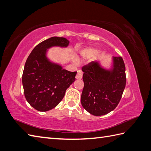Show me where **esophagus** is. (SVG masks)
Masks as SVG:
<instances>
[{"instance_id":"obj_1","label":"esophagus","mask_w":151,"mask_h":151,"mask_svg":"<svg viewBox=\"0 0 151 151\" xmlns=\"http://www.w3.org/2000/svg\"><path fill=\"white\" fill-rule=\"evenodd\" d=\"M83 73L82 72L81 70H78L77 71V75H76V79H81L83 78Z\"/></svg>"}]
</instances>
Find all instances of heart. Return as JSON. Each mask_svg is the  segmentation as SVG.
Returning a JSON list of instances; mask_svg holds the SVG:
<instances>
[{
  "mask_svg": "<svg viewBox=\"0 0 151 151\" xmlns=\"http://www.w3.org/2000/svg\"><path fill=\"white\" fill-rule=\"evenodd\" d=\"M94 52L91 49H84L81 53V56L83 57V58L86 59L88 58V57H91Z\"/></svg>",
  "mask_w": 151,
  "mask_h": 151,
  "instance_id": "1",
  "label": "heart"
}]
</instances>
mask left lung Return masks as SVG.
Returning a JSON list of instances; mask_svg holds the SVG:
<instances>
[{"instance_id":"1","label":"left lung","mask_w":151,"mask_h":151,"mask_svg":"<svg viewBox=\"0 0 151 151\" xmlns=\"http://www.w3.org/2000/svg\"><path fill=\"white\" fill-rule=\"evenodd\" d=\"M81 95L83 108L96 116H104L116 108L126 84L125 66L122 57H114L113 68L108 70L98 62L84 65Z\"/></svg>"}]
</instances>
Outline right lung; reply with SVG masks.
Here are the masks:
<instances>
[{
    "instance_id": "add662e5",
    "label": "right lung",
    "mask_w": 151,
    "mask_h": 151,
    "mask_svg": "<svg viewBox=\"0 0 151 151\" xmlns=\"http://www.w3.org/2000/svg\"><path fill=\"white\" fill-rule=\"evenodd\" d=\"M64 37H52L37 45L26 60L22 75L26 99L40 111H47L58 105L65 92L75 81L76 72L63 69L46 57L47 49L52 46L67 47Z\"/></svg>"
}]
</instances>
